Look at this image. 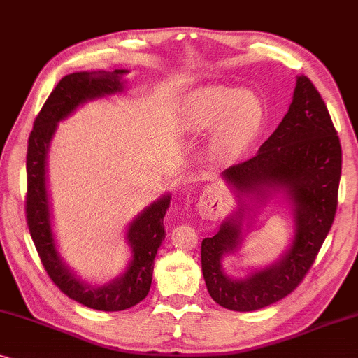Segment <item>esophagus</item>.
<instances>
[{
	"label": "esophagus",
	"instance_id": "1",
	"mask_svg": "<svg viewBox=\"0 0 358 358\" xmlns=\"http://www.w3.org/2000/svg\"><path fill=\"white\" fill-rule=\"evenodd\" d=\"M198 211L199 216L209 221H216L222 213V201L214 192H206L199 198L198 203Z\"/></svg>",
	"mask_w": 358,
	"mask_h": 358
}]
</instances>
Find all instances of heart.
Returning <instances> with one entry per match:
<instances>
[{"instance_id":"heart-1","label":"heart","mask_w":358,"mask_h":358,"mask_svg":"<svg viewBox=\"0 0 358 358\" xmlns=\"http://www.w3.org/2000/svg\"><path fill=\"white\" fill-rule=\"evenodd\" d=\"M260 104L249 92L226 87H204L194 92L185 104L182 122L187 131L213 129L209 149L217 159L239 155L259 129Z\"/></svg>"}]
</instances>
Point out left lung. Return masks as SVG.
Masks as SVG:
<instances>
[{
    "label": "left lung",
    "instance_id": "obj_1",
    "mask_svg": "<svg viewBox=\"0 0 358 358\" xmlns=\"http://www.w3.org/2000/svg\"><path fill=\"white\" fill-rule=\"evenodd\" d=\"M342 149L326 103L308 76L299 75L293 101L283 121L252 159L224 170V180L236 193L262 203L271 192H283L292 203L294 236L275 264L245 278L224 273V255L234 254L242 242L239 211L221 224L219 232L201 244V268L206 288L219 306L255 311L288 296L311 268L337 209Z\"/></svg>",
    "mask_w": 358,
    "mask_h": 358
}]
</instances>
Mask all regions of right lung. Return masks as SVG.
Segmentation results:
<instances>
[{"instance_id":"obj_1","label":"right lung","mask_w":358,"mask_h":358,"mask_svg":"<svg viewBox=\"0 0 358 358\" xmlns=\"http://www.w3.org/2000/svg\"><path fill=\"white\" fill-rule=\"evenodd\" d=\"M124 73L127 70L75 71L64 76L37 114L27 141L26 219L37 254L60 292L98 311H124L149 294L157 250L165 239L164 216L170 206V194L157 199L131 222L126 241L131 245L132 259L126 271L101 287L90 285L65 265L57 250L47 193V152L57 124L80 104L124 92Z\"/></svg>"}]
</instances>
